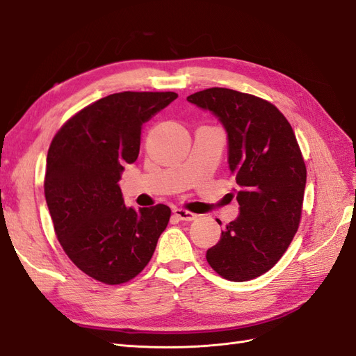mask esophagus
<instances>
[{"instance_id":"obj_1","label":"esophagus","mask_w":356,"mask_h":356,"mask_svg":"<svg viewBox=\"0 0 356 356\" xmlns=\"http://www.w3.org/2000/svg\"><path fill=\"white\" fill-rule=\"evenodd\" d=\"M174 213L177 215V217H178L179 220H182V221H193V220L197 218L196 213L188 212V211L182 209V208H174Z\"/></svg>"}]
</instances>
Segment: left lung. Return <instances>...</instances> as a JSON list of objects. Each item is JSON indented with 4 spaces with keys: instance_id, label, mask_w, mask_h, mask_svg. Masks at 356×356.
<instances>
[{
    "instance_id": "1",
    "label": "left lung",
    "mask_w": 356,
    "mask_h": 356,
    "mask_svg": "<svg viewBox=\"0 0 356 356\" xmlns=\"http://www.w3.org/2000/svg\"><path fill=\"white\" fill-rule=\"evenodd\" d=\"M211 111L229 139L239 215L207 251L209 266L233 282L250 281L281 260L297 233L306 165L294 131L276 106L254 95L211 88L187 98Z\"/></svg>"
}]
</instances>
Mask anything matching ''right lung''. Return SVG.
<instances>
[{
	"label": "right lung",
	"instance_id": "obj_1",
	"mask_svg": "<svg viewBox=\"0 0 356 356\" xmlns=\"http://www.w3.org/2000/svg\"><path fill=\"white\" fill-rule=\"evenodd\" d=\"M175 92H120L72 115L47 153L44 195L70 260L106 285L131 281L152 260L170 218L166 204L127 208L118 181L139 154L143 124Z\"/></svg>",
	"mask_w": 356,
	"mask_h": 356
}]
</instances>
